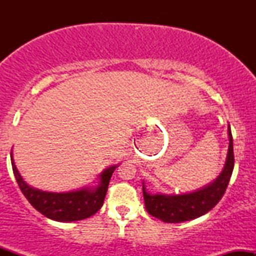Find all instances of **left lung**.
<instances>
[{"mask_svg":"<svg viewBox=\"0 0 256 256\" xmlns=\"http://www.w3.org/2000/svg\"><path fill=\"white\" fill-rule=\"evenodd\" d=\"M228 150L225 166L222 173L213 183L206 185L202 189L182 195H164V194L146 192L143 182V198L146 210L150 216L162 220L164 222H183L198 218L208 213L222 200L230 182L234 171V142L230 124L228 125Z\"/></svg>","mask_w":256,"mask_h":256,"instance_id":"1","label":"left lung"}]
</instances>
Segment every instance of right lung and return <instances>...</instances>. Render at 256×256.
<instances>
[{
	"mask_svg": "<svg viewBox=\"0 0 256 256\" xmlns=\"http://www.w3.org/2000/svg\"><path fill=\"white\" fill-rule=\"evenodd\" d=\"M10 160L18 185L28 201L46 218L64 222L86 219L98 212L104 204L112 174L118 167V165L110 166L104 170L98 176V186L84 188L68 192H49L34 189L26 183L14 164L12 152Z\"/></svg>",
	"mask_w": 256,
	"mask_h": 256,
	"instance_id": "add662e5",
	"label": "right lung"
}]
</instances>
